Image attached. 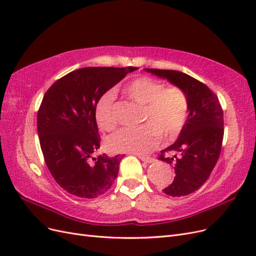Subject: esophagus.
<instances>
[{
    "mask_svg": "<svg viewBox=\"0 0 256 256\" xmlns=\"http://www.w3.org/2000/svg\"><path fill=\"white\" fill-rule=\"evenodd\" d=\"M138 158H140L142 161L146 162V164H152V162L156 161V160H154V158H150V157H146V156H143V154H138Z\"/></svg>",
    "mask_w": 256,
    "mask_h": 256,
    "instance_id": "1",
    "label": "esophagus"
}]
</instances>
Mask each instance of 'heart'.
<instances>
[{
	"mask_svg": "<svg viewBox=\"0 0 256 256\" xmlns=\"http://www.w3.org/2000/svg\"><path fill=\"white\" fill-rule=\"evenodd\" d=\"M122 92L143 106L140 122L144 125L122 129L111 136L106 140V148L111 152L146 154L158 145L160 136L166 141L180 136L189 112L188 97L180 88H164L161 81L143 76L128 82ZM114 100V92H108L95 106V118L104 131H112L118 126Z\"/></svg>",
	"mask_w": 256,
	"mask_h": 256,
	"instance_id": "b5f03b06",
	"label": "heart"
}]
</instances>
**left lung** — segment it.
<instances>
[{
	"mask_svg": "<svg viewBox=\"0 0 256 256\" xmlns=\"http://www.w3.org/2000/svg\"><path fill=\"white\" fill-rule=\"evenodd\" d=\"M146 72L180 88L188 97L189 114L177 141L161 150L158 159L172 164L175 178L164 189L171 196H188L208 180L219 159L224 134L223 111L207 85L177 70L146 68ZM173 152V156L166 153Z\"/></svg>",
	"mask_w": 256,
	"mask_h": 256,
	"instance_id": "1",
	"label": "left lung"
}]
</instances>
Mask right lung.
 I'll return each mask as SVG.
<instances>
[{"label":"right lung","instance_id":"obj_1","mask_svg":"<svg viewBox=\"0 0 256 256\" xmlns=\"http://www.w3.org/2000/svg\"><path fill=\"white\" fill-rule=\"evenodd\" d=\"M136 67H85L54 82L37 113L42 152L51 175L72 196L94 198L118 177L122 156L92 157L100 147L95 106Z\"/></svg>","mask_w":256,"mask_h":256}]
</instances>
